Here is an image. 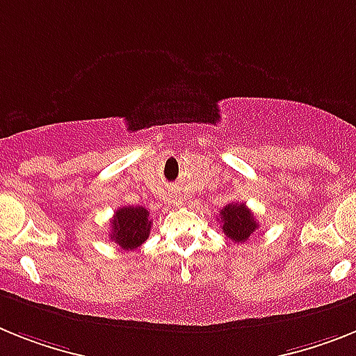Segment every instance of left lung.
Returning a JSON list of instances; mask_svg holds the SVG:
<instances>
[{
    "mask_svg": "<svg viewBox=\"0 0 356 356\" xmlns=\"http://www.w3.org/2000/svg\"><path fill=\"white\" fill-rule=\"evenodd\" d=\"M220 222L222 232L234 243H246L250 235L259 228L255 215L243 202H229L220 210Z\"/></svg>",
    "mask_w": 356,
    "mask_h": 356,
    "instance_id": "8db88e82",
    "label": "left lung"
}]
</instances>
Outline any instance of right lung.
<instances>
[{
    "label": "right lung",
    "mask_w": 356,
    "mask_h": 356,
    "mask_svg": "<svg viewBox=\"0 0 356 356\" xmlns=\"http://www.w3.org/2000/svg\"><path fill=\"white\" fill-rule=\"evenodd\" d=\"M110 238L122 250H136L150 235V213L143 206H122L113 213Z\"/></svg>",
    "instance_id": "1"
}]
</instances>
